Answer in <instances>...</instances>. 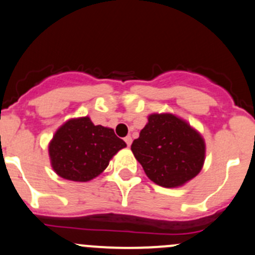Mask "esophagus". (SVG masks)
I'll use <instances>...</instances> for the list:
<instances>
[{
  "mask_svg": "<svg viewBox=\"0 0 255 255\" xmlns=\"http://www.w3.org/2000/svg\"><path fill=\"white\" fill-rule=\"evenodd\" d=\"M125 142L128 146H130V144H132V137H130V135H127V137L125 138Z\"/></svg>",
  "mask_w": 255,
  "mask_h": 255,
  "instance_id": "obj_1",
  "label": "esophagus"
}]
</instances>
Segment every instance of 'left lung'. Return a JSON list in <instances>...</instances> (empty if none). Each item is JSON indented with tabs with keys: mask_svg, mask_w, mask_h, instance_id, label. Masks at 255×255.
I'll return each instance as SVG.
<instances>
[{
	"mask_svg": "<svg viewBox=\"0 0 255 255\" xmlns=\"http://www.w3.org/2000/svg\"><path fill=\"white\" fill-rule=\"evenodd\" d=\"M133 154L146 176L163 187H179L201 171L206 144L200 132L173 113H151L133 140Z\"/></svg>",
	"mask_w": 255,
	"mask_h": 255,
	"instance_id": "obj_1",
	"label": "left lung"
}]
</instances>
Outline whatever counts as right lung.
<instances>
[{"label":"right lung","mask_w":255,"mask_h":255,"mask_svg":"<svg viewBox=\"0 0 255 255\" xmlns=\"http://www.w3.org/2000/svg\"><path fill=\"white\" fill-rule=\"evenodd\" d=\"M126 146L112 128L95 126L85 116L61 125L49 142L48 150L51 168L59 176L86 182L99 176L113 155Z\"/></svg>","instance_id":"right-lung-1"}]
</instances>
